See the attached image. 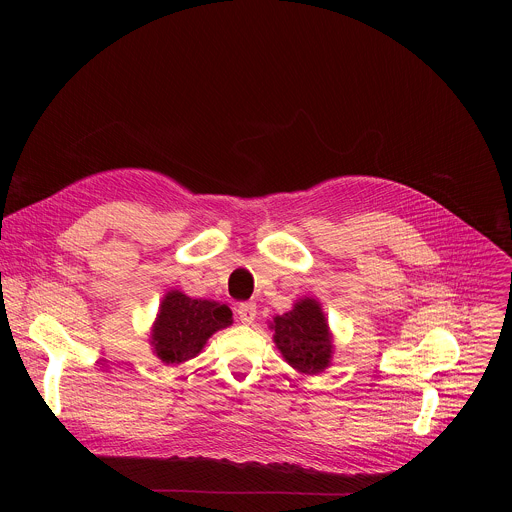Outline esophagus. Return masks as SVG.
Returning a JSON list of instances; mask_svg holds the SVG:
<instances>
[{
    "label": "esophagus",
    "mask_w": 512,
    "mask_h": 512,
    "mask_svg": "<svg viewBox=\"0 0 512 512\" xmlns=\"http://www.w3.org/2000/svg\"><path fill=\"white\" fill-rule=\"evenodd\" d=\"M237 314H239V320H241L243 324H253V322H255V318H257V306H255L253 302L239 304Z\"/></svg>",
    "instance_id": "obj_1"
}]
</instances>
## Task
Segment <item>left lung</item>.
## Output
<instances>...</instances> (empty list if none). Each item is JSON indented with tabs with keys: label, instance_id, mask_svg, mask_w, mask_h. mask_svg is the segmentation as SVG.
<instances>
[{
	"label": "left lung",
	"instance_id": "left-lung-1",
	"mask_svg": "<svg viewBox=\"0 0 512 512\" xmlns=\"http://www.w3.org/2000/svg\"><path fill=\"white\" fill-rule=\"evenodd\" d=\"M273 342L291 369L302 375L324 373L334 356V336L322 304L300 298L289 312L269 322Z\"/></svg>",
	"mask_w": 512,
	"mask_h": 512
}]
</instances>
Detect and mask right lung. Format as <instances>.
Instances as JSON below:
<instances>
[{"instance_id": "obj_1", "label": "right lung", "mask_w": 512, "mask_h": 512, "mask_svg": "<svg viewBox=\"0 0 512 512\" xmlns=\"http://www.w3.org/2000/svg\"><path fill=\"white\" fill-rule=\"evenodd\" d=\"M231 324L233 312L229 306L212 300H194L180 289H170L152 324V352L168 367H180L202 352L214 332Z\"/></svg>"}]
</instances>
